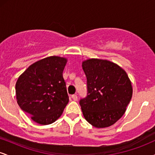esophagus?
<instances>
[{
    "instance_id": "1",
    "label": "esophagus",
    "mask_w": 155,
    "mask_h": 155,
    "mask_svg": "<svg viewBox=\"0 0 155 155\" xmlns=\"http://www.w3.org/2000/svg\"><path fill=\"white\" fill-rule=\"evenodd\" d=\"M71 97H72V99L74 101H77V99H78V97H77V95H71Z\"/></svg>"
}]
</instances>
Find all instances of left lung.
Instances as JSON below:
<instances>
[{
  "label": "left lung",
  "mask_w": 155,
  "mask_h": 155,
  "mask_svg": "<svg viewBox=\"0 0 155 155\" xmlns=\"http://www.w3.org/2000/svg\"><path fill=\"white\" fill-rule=\"evenodd\" d=\"M87 96L81 99L84 117L97 128L112 125L123 116L133 95V87L123 68L107 60L82 62Z\"/></svg>",
  "instance_id": "1"
}]
</instances>
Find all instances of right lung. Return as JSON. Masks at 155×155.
<instances>
[{
    "label": "right lung",
    "mask_w": 155,
    "mask_h": 155,
    "mask_svg": "<svg viewBox=\"0 0 155 155\" xmlns=\"http://www.w3.org/2000/svg\"><path fill=\"white\" fill-rule=\"evenodd\" d=\"M67 61L62 57H47L30 65L17 79V104L36 123L54 122L68 103L63 77Z\"/></svg>",
    "instance_id": "add662e5"
}]
</instances>
